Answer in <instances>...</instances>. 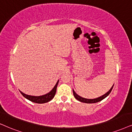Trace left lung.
<instances>
[{"label": "left lung", "mask_w": 132, "mask_h": 132, "mask_svg": "<svg viewBox=\"0 0 132 132\" xmlns=\"http://www.w3.org/2000/svg\"><path fill=\"white\" fill-rule=\"evenodd\" d=\"M113 86H114V85L112 86V87L111 88V89L109 90V91H108L107 93H106L105 94L102 95V96H101V97H99L97 98H96V99H86V98H83L82 97L78 96V95L77 94V93L75 92L74 90H73V94H74V96L75 97V98L77 100H78V101L80 102H83V103H96V102H99L101 101L102 100L104 99L108 95L110 94V93H111V90H112L113 88Z\"/></svg>", "instance_id": "obj_1"}]
</instances>
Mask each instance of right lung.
Masks as SVG:
<instances>
[{
  "instance_id": "1",
  "label": "right lung",
  "mask_w": 132,
  "mask_h": 132,
  "mask_svg": "<svg viewBox=\"0 0 132 132\" xmlns=\"http://www.w3.org/2000/svg\"><path fill=\"white\" fill-rule=\"evenodd\" d=\"M58 81H59V80H58V81L56 82V85H55L54 88H53V89H52L49 93H48L47 94H46L43 95V96H30V95L24 94V93H23L21 91H20V93H21L22 95L24 97H26L27 99L29 100V101L37 103H44L48 102L51 101V100L54 97L55 95L56 94V88H57Z\"/></svg>"
}]
</instances>
